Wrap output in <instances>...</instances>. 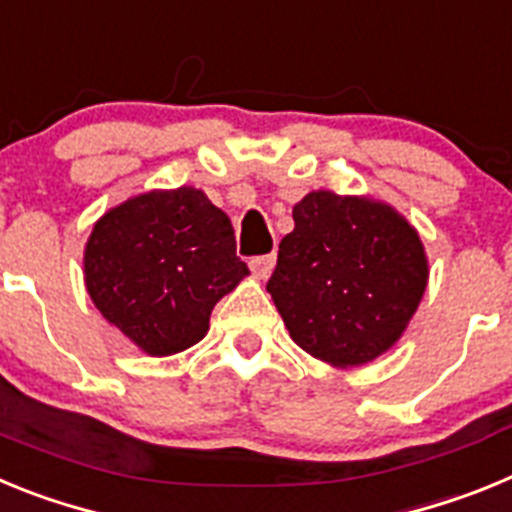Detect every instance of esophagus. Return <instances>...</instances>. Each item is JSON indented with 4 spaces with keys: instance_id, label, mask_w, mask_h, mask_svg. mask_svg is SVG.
<instances>
[{
    "instance_id": "obj_1",
    "label": "esophagus",
    "mask_w": 512,
    "mask_h": 512,
    "mask_svg": "<svg viewBox=\"0 0 512 512\" xmlns=\"http://www.w3.org/2000/svg\"><path fill=\"white\" fill-rule=\"evenodd\" d=\"M274 264H277V256H274V253H269V256H253V259L248 261L251 271L259 279H269L271 271H274Z\"/></svg>"
}]
</instances>
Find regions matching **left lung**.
Here are the masks:
<instances>
[{
    "label": "left lung",
    "instance_id": "obj_1",
    "mask_svg": "<svg viewBox=\"0 0 512 512\" xmlns=\"http://www.w3.org/2000/svg\"><path fill=\"white\" fill-rule=\"evenodd\" d=\"M292 217L266 284L292 341L341 369L390 351L428 284L418 230L384 202L325 189Z\"/></svg>",
    "mask_w": 512,
    "mask_h": 512
}]
</instances>
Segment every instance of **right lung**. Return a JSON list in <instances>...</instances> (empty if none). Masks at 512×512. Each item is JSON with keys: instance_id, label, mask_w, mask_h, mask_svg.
I'll list each match as a JSON object with an SVG mask.
<instances>
[{"instance_id": "add662e5", "label": "right lung", "mask_w": 512, "mask_h": 512, "mask_svg": "<svg viewBox=\"0 0 512 512\" xmlns=\"http://www.w3.org/2000/svg\"><path fill=\"white\" fill-rule=\"evenodd\" d=\"M248 266L230 217L202 189H153L104 212L84 248V282L104 320L148 356L194 346Z\"/></svg>"}]
</instances>
